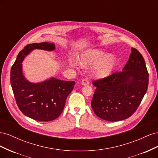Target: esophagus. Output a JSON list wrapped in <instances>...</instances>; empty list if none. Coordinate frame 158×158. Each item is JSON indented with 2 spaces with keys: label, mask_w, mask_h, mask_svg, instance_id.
<instances>
[{
  "label": "esophagus",
  "mask_w": 158,
  "mask_h": 158,
  "mask_svg": "<svg viewBox=\"0 0 158 158\" xmlns=\"http://www.w3.org/2000/svg\"><path fill=\"white\" fill-rule=\"evenodd\" d=\"M82 84L83 85H88L89 84V81L88 78H85V79H83L82 81Z\"/></svg>",
  "instance_id": "1"
}]
</instances>
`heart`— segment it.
Segmentation results:
<instances>
[{
	"mask_svg": "<svg viewBox=\"0 0 158 158\" xmlns=\"http://www.w3.org/2000/svg\"><path fill=\"white\" fill-rule=\"evenodd\" d=\"M80 62L84 66L96 64L93 69V73L98 76H106L113 70L115 65V58L113 55H108L105 51L92 49L81 56ZM70 64L72 66H76L77 63L70 60Z\"/></svg>",
	"mask_w": 158,
	"mask_h": 158,
	"instance_id": "heart-1",
	"label": "heart"
}]
</instances>
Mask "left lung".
Wrapping results in <instances>:
<instances>
[{"instance_id": "left-lung-1", "label": "left lung", "mask_w": 158, "mask_h": 158, "mask_svg": "<svg viewBox=\"0 0 158 158\" xmlns=\"http://www.w3.org/2000/svg\"><path fill=\"white\" fill-rule=\"evenodd\" d=\"M132 52L123 71L92 82L96 87L91 102L98 117L108 121H119L135 113L146 92L149 74L140 52Z\"/></svg>"}]
</instances>
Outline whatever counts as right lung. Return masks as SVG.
Returning a JSON list of instances; mask_svg holds the SVG:
<instances>
[{
    "label": "right lung",
    "mask_w": 158,
    "mask_h": 158,
    "mask_svg": "<svg viewBox=\"0 0 158 158\" xmlns=\"http://www.w3.org/2000/svg\"><path fill=\"white\" fill-rule=\"evenodd\" d=\"M35 49L52 51V43L27 45L19 52L10 71V83L18 108L26 116L38 121H51L63 112L66 99L73 91L75 82L55 78L40 83H31L22 74V61Z\"/></svg>",
    "instance_id": "1"
}]
</instances>
